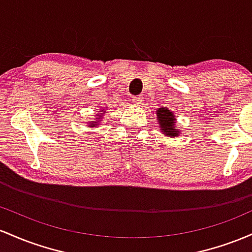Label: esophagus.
Returning a JSON list of instances; mask_svg holds the SVG:
<instances>
[{"label":"esophagus","mask_w":252,"mask_h":252,"mask_svg":"<svg viewBox=\"0 0 252 252\" xmlns=\"http://www.w3.org/2000/svg\"><path fill=\"white\" fill-rule=\"evenodd\" d=\"M131 101L134 106H141L144 100H143V97H140V96H133V97L131 98Z\"/></svg>","instance_id":"1"}]
</instances>
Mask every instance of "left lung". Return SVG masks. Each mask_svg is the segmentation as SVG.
<instances>
[{
  "instance_id": "left-lung-1",
  "label": "left lung",
  "mask_w": 252,
  "mask_h": 252,
  "mask_svg": "<svg viewBox=\"0 0 252 252\" xmlns=\"http://www.w3.org/2000/svg\"><path fill=\"white\" fill-rule=\"evenodd\" d=\"M156 114L158 124H159V129L164 135L175 138L181 133L179 131V127L175 125V123H176V117H175L174 113H172L170 109L158 108L156 111Z\"/></svg>"
}]
</instances>
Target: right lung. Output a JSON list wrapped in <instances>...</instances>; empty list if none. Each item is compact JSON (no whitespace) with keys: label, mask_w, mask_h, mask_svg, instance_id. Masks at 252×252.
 I'll list each match as a JSON object with an SVG mask.
<instances>
[{"label":"right lung","mask_w":252,"mask_h":252,"mask_svg":"<svg viewBox=\"0 0 252 252\" xmlns=\"http://www.w3.org/2000/svg\"><path fill=\"white\" fill-rule=\"evenodd\" d=\"M98 111H100L101 113H97V114L95 115L94 121H90V123H88V124H89V127H96V126H98V125H100L101 121H102V117H103L104 113L107 112V109H98Z\"/></svg>","instance_id":"1"}]
</instances>
